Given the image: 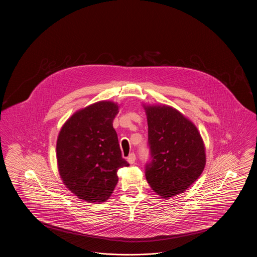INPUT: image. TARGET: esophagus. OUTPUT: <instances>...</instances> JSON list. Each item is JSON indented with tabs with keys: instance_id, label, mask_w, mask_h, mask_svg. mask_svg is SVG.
Instances as JSON below:
<instances>
[{
	"instance_id": "34e87169",
	"label": "esophagus",
	"mask_w": 257,
	"mask_h": 257,
	"mask_svg": "<svg viewBox=\"0 0 257 257\" xmlns=\"http://www.w3.org/2000/svg\"><path fill=\"white\" fill-rule=\"evenodd\" d=\"M127 161L130 163V164H134L135 161H136V155L134 153H131L128 158H127Z\"/></svg>"
}]
</instances>
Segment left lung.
<instances>
[{
	"label": "left lung",
	"instance_id": "8db88e82",
	"mask_svg": "<svg viewBox=\"0 0 257 257\" xmlns=\"http://www.w3.org/2000/svg\"><path fill=\"white\" fill-rule=\"evenodd\" d=\"M150 161L146 179L161 198L186 191L202 173L205 151L197 127L177 109L146 106Z\"/></svg>",
	"mask_w": 257,
	"mask_h": 257
}]
</instances>
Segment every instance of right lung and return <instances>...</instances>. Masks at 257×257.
I'll list each match as a JSON object with an SVG mask.
<instances>
[{
  "label": "right lung",
  "mask_w": 257,
  "mask_h": 257,
  "mask_svg": "<svg viewBox=\"0 0 257 257\" xmlns=\"http://www.w3.org/2000/svg\"><path fill=\"white\" fill-rule=\"evenodd\" d=\"M118 105L99 101L74 113L62 126L57 142L59 174L80 199L105 201L117 182V171L129 163L122 158L112 126Z\"/></svg>",
  "instance_id": "obj_1"
}]
</instances>
